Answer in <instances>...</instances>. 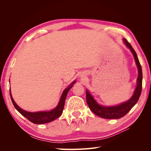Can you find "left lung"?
<instances>
[{"label": "left lung", "mask_w": 151, "mask_h": 151, "mask_svg": "<svg viewBox=\"0 0 151 151\" xmlns=\"http://www.w3.org/2000/svg\"><path fill=\"white\" fill-rule=\"evenodd\" d=\"M123 42L126 47L130 49L135 59L136 65L138 68V77L137 80V86L132 96L128 101L115 106H103L99 104L88 90H86V101L90 109L95 115L106 119H118L125 116L138 101L142 86V71L137 53L131 45L125 38Z\"/></svg>", "instance_id": "left-lung-1"}]
</instances>
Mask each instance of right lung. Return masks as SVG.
<instances>
[{"label":"right lung","instance_id":"1","mask_svg":"<svg viewBox=\"0 0 151 151\" xmlns=\"http://www.w3.org/2000/svg\"><path fill=\"white\" fill-rule=\"evenodd\" d=\"M76 83V81H74L67 88L63 90L57 106L50 111L29 112L28 111L24 110V109H22L18 106L14 101V100L13 99L10 89L11 98L15 108L22 116L26 117L27 119L31 122L32 123H35V124H44V123H49L55 120L62 115L63 110V107H64V104L67 93Z\"/></svg>","mask_w":151,"mask_h":151}]
</instances>
